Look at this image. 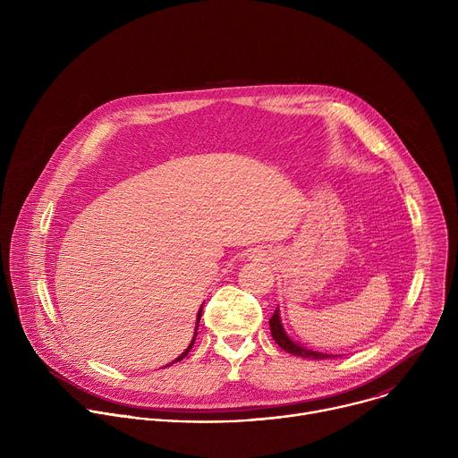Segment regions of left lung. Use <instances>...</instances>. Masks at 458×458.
Listing matches in <instances>:
<instances>
[{"label":"left lung","mask_w":458,"mask_h":458,"mask_svg":"<svg viewBox=\"0 0 458 458\" xmlns=\"http://www.w3.org/2000/svg\"><path fill=\"white\" fill-rule=\"evenodd\" d=\"M270 332H272V337L274 341L288 353L292 355H297V357H304V359H330V357H337V355H330V353H320V352H313V350H308L304 348L302 344L295 343L284 330V326L281 322V313H279V306L277 310L274 311L272 318H270Z\"/></svg>","instance_id":"obj_1"}]
</instances>
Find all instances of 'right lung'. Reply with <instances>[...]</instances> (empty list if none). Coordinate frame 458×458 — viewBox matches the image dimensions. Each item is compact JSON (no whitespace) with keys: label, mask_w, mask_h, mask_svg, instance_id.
Listing matches in <instances>:
<instances>
[{"label":"right lung","mask_w":458,"mask_h":458,"mask_svg":"<svg viewBox=\"0 0 458 458\" xmlns=\"http://www.w3.org/2000/svg\"><path fill=\"white\" fill-rule=\"evenodd\" d=\"M201 313H203V304H201V308H199V311H198V320H195V332H193V337H191V341H190V344H188V348L175 359V360H172L170 364H166V366H172L174 362H179V360H182L186 355H188V352L191 350V346H193V343H195V337H198V326H199V320H201Z\"/></svg>","instance_id":"obj_1"}]
</instances>
